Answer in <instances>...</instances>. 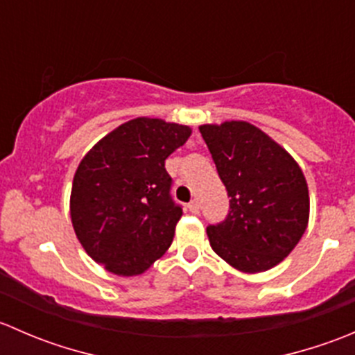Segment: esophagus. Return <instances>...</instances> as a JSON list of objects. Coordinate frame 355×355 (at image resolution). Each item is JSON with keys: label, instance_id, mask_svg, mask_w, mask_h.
Returning a JSON list of instances; mask_svg holds the SVG:
<instances>
[{"label": "esophagus", "instance_id": "1", "mask_svg": "<svg viewBox=\"0 0 355 355\" xmlns=\"http://www.w3.org/2000/svg\"><path fill=\"white\" fill-rule=\"evenodd\" d=\"M189 211L194 214H199L200 211V204L198 202V200H192V202H189Z\"/></svg>", "mask_w": 355, "mask_h": 355}]
</instances>
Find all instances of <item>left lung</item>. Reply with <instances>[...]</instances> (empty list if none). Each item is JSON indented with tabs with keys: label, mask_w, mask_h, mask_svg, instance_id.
Returning <instances> with one entry per match:
<instances>
[{
	"label": "left lung",
	"mask_w": 355,
	"mask_h": 355,
	"mask_svg": "<svg viewBox=\"0 0 355 355\" xmlns=\"http://www.w3.org/2000/svg\"><path fill=\"white\" fill-rule=\"evenodd\" d=\"M199 132L230 198L227 218L206 228L211 247L244 273L277 266L309 221L302 170L280 144L247 121L200 125Z\"/></svg>",
	"instance_id": "8db88e82"
}]
</instances>
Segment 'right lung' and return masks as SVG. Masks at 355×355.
Wrapping results in <instances>:
<instances>
[{
    "label": "right lung",
    "mask_w": 355,
    "mask_h": 355,
    "mask_svg": "<svg viewBox=\"0 0 355 355\" xmlns=\"http://www.w3.org/2000/svg\"><path fill=\"white\" fill-rule=\"evenodd\" d=\"M187 125L135 118L103 137L78 164L70 216L85 252L111 273L141 275L173 242L182 206L164 159L187 142Z\"/></svg>",
    "instance_id": "right-lung-1"
}]
</instances>
